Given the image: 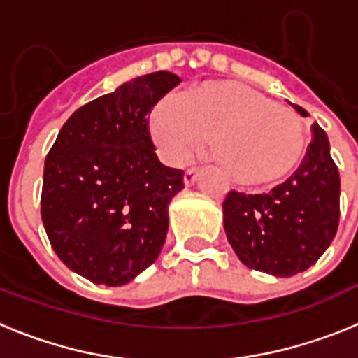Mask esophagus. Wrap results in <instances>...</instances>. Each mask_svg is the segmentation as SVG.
<instances>
[{
    "mask_svg": "<svg viewBox=\"0 0 358 358\" xmlns=\"http://www.w3.org/2000/svg\"><path fill=\"white\" fill-rule=\"evenodd\" d=\"M199 177V170L197 169H189L185 172V185L192 186L195 181H197Z\"/></svg>",
    "mask_w": 358,
    "mask_h": 358,
    "instance_id": "obj_1",
    "label": "esophagus"
}]
</instances>
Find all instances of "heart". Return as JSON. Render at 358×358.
Returning <instances> with one entry per match:
<instances>
[{"label": "heart", "instance_id": "heart-1", "mask_svg": "<svg viewBox=\"0 0 358 358\" xmlns=\"http://www.w3.org/2000/svg\"><path fill=\"white\" fill-rule=\"evenodd\" d=\"M211 143L236 182L265 186L289 176L305 152L301 118L238 80H206L185 96L161 98L148 113V134L157 154L179 164Z\"/></svg>", "mask_w": 358, "mask_h": 358}]
</instances>
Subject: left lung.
Returning a JSON list of instances; mask_svg holds the SVG:
<instances>
[{
  "mask_svg": "<svg viewBox=\"0 0 358 358\" xmlns=\"http://www.w3.org/2000/svg\"><path fill=\"white\" fill-rule=\"evenodd\" d=\"M301 116L303 107L294 106ZM314 140L299 169L271 194H227L222 204L224 229L243 265L289 278L319 260L339 226V170L330 156V141L317 123Z\"/></svg>",
  "mask_w": 358,
  "mask_h": 358,
  "instance_id": "obj_1",
  "label": "left lung"
}]
</instances>
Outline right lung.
<instances>
[{"instance_id":"add662e5","label":"right lung","mask_w":358,"mask_h":358,"mask_svg":"<svg viewBox=\"0 0 358 358\" xmlns=\"http://www.w3.org/2000/svg\"><path fill=\"white\" fill-rule=\"evenodd\" d=\"M181 78H131L68 118L44 161L41 217L53 251L96 285L122 287L157 260L182 170L164 166L150 107Z\"/></svg>"}]
</instances>
